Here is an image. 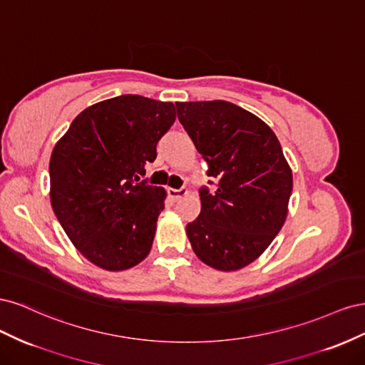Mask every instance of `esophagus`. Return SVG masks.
<instances>
[{"mask_svg":"<svg viewBox=\"0 0 365 365\" xmlns=\"http://www.w3.org/2000/svg\"><path fill=\"white\" fill-rule=\"evenodd\" d=\"M187 193V189H169V196H170V200L172 201H178L180 197H182V196H185Z\"/></svg>","mask_w":365,"mask_h":365,"instance_id":"esophagus-1","label":"esophagus"}]
</instances>
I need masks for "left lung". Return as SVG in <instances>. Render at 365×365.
Masks as SVG:
<instances>
[{
  "instance_id": "1",
  "label": "left lung",
  "mask_w": 365,
  "mask_h": 365,
  "mask_svg": "<svg viewBox=\"0 0 365 365\" xmlns=\"http://www.w3.org/2000/svg\"><path fill=\"white\" fill-rule=\"evenodd\" d=\"M178 120L208 164L217 189H201V213L187 224L197 259L237 271L259 259L282 230L292 170L272 129L225 101L176 102Z\"/></svg>"
}]
</instances>
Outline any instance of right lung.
<instances>
[{
  "label": "right lung",
  "mask_w": 365,
  "mask_h": 365,
  "mask_svg": "<svg viewBox=\"0 0 365 365\" xmlns=\"http://www.w3.org/2000/svg\"><path fill=\"white\" fill-rule=\"evenodd\" d=\"M172 102L125 94L77 115L50 158L53 212L85 259L125 271L152 248L165 190L140 181L176 118Z\"/></svg>",
  "instance_id": "right-lung-1"
}]
</instances>
